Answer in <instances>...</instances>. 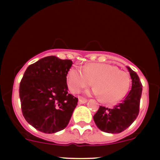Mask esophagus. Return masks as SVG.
I'll return each instance as SVG.
<instances>
[{
  "label": "esophagus",
  "instance_id": "1",
  "mask_svg": "<svg viewBox=\"0 0 160 160\" xmlns=\"http://www.w3.org/2000/svg\"><path fill=\"white\" fill-rule=\"evenodd\" d=\"M87 102V99L86 98H79V103L80 104H85Z\"/></svg>",
  "mask_w": 160,
  "mask_h": 160
}]
</instances>
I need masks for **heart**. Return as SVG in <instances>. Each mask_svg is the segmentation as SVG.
Returning a JSON list of instances; mask_svg holds the SVG:
<instances>
[{
    "label": "heart",
    "mask_w": 160,
    "mask_h": 160,
    "mask_svg": "<svg viewBox=\"0 0 160 160\" xmlns=\"http://www.w3.org/2000/svg\"><path fill=\"white\" fill-rule=\"evenodd\" d=\"M93 82L95 95L101 96L104 102L115 103L128 92L130 78L126 71L104 63H91L82 69L71 68L68 73V86L72 93H78Z\"/></svg>",
    "instance_id": "1"
}]
</instances>
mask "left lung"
<instances>
[{
  "label": "left lung",
  "instance_id": "obj_1",
  "mask_svg": "<svg viewBox=\"0 0 160 160\" xmlns=\"http://www.w3.org/2000/svg\"><path fill=\"white\" fill-rule=\"evenodd\" d=\"M127 68L132 78L131 90L113 108L100 106L93 117L96 126L104 132H122L132 124L139 113L142 84L136 73L129 67Z\"/></svg>",
  "mask_w": 160,
  "mask_h": 160
}]
</instances>
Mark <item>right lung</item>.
Listing matches in <instances>:
<instances>
[{"mask_svg":"<svg viewBox=\"0 0 160 160\" xmlns=\"http://www.w3.org/2000/svg\"><path fill=\"white\" fill-rule=\"evenodd\" d=\"M72 61L47 56L32 64L19 85L23 117L38 131L51 134L68 124L78 98L68 92L67 74Z\"/></svg>","mask_w":160,"mask_h":160,"instance_id":"add662e5","label":"right lung"}]
</instances>
